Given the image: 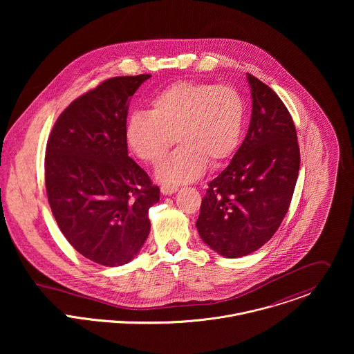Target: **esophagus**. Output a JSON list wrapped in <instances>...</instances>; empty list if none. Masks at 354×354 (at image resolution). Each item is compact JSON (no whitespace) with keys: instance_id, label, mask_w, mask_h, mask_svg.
Instances as JSON below:
<instances>
[{"instance_id":"34e87169","label":"esophagus","mask_w":354,"mask_h":354,"mask_svg":"<svg viewBox=\"0 0 354 354\" xmlns=\"http://www.w3.org/2000/svg\"><path fill=\"white\" fill-rule=\"evenodd\" d=\"M160 192L163 195H173L174 192H177V187H174V185H162Z\"/></svg>"}]
</instances>
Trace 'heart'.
I'll return each instance as SVG.
<instances>
[{"label": "heart", "instance_id": "b5f03b06", "mask_svg": "<svg viewBox=\"0 0 354 354\" xmlns=\"http://www.w3.org/2000/svg\"><path fill=\"white\" fill-rule=\"evenodd\" d=\"M244 125V101L229 84L177 82L151 102V111L129 115L125 136L142 160L156 165L174 145L180 147L156 169L167 184L195 181L207 162L216 166L239 147Z\"/></svg>", "mask_w": 354, "mask_h": 354}]
</instances>
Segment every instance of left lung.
<instances>
[{
	"mask_svg": "<svg viewBox=\"0 0 354 354\" xmlns=\"http://www.w3.org/2000/svg\"><path fill=\"white\" fill-rule=\"evenodd\" d=\"M252 95L248 133L229 166L208 184L196 222L203 241L237 259L263 247L293 198L300 149L293 118L279 97L247 73Z\"/></svg>",
	"mask_w": 354,
	"mask_h": 354,
	"instance_id": "1",
	"label": "left lung"
}]
</instances>
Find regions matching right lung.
I'll list each match as a JSON object with an SVG mask.
<instances>
[{
    "mask_svg": "<svg viewBox=\"0 0 354 354\" xmlns=\"http://www.w3.org/2000/svg\"><path fill=\"white\" fill-rule=\"evenodd\" d=\"M151 75L120 76L72 102L55 121L45 156L51 212L69 244L107 267L131 261L150 233L159 188L128 156L129 101Z\"/></svg>",
    "mask_w": 354,
    "mask_h": 354,
    "instance_id": "add662e5",
    "label": "right lung"
}]
</instances>
